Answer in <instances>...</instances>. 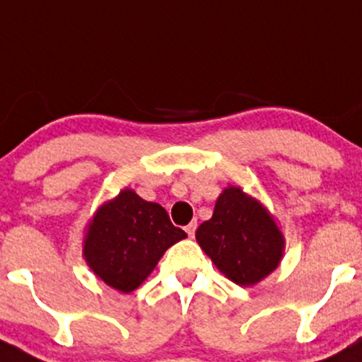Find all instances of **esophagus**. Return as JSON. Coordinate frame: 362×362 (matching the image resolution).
Segmentation results:
<instances>
[{
    "label": "esophagus",
    "mask_w": 362,
    "mask_h": 362,
    "mask_svg": "<svg viewBox=\"0 0 362 362\" xmlns=\"http://www.w3.org/2000/svg\"><path fill=\"white\" fill-rule=\"evenodd\" d=\"M196 228H197V223H190V225L185 228V230H187V233H188V238H192V239L196 238Z\"/></svg>",
    "instance_id": "34e87169"
}]
</instances>
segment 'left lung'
<instances>
[{"label":"left lung","mask_w":362,"mask_h":362,"mask_svg":"<svg viewBox=\"0 0 362 362\" xmlns=\"http://www.w3.org/2000/svg\"><path fill=\"white\" fill-rule=\"evenodd\" d=\"M196 239L228 279L250 286L277 268L283 235L270 214L241 188L219 196L212 219L197 228Z\"/></svg>","instance_id":"left-lung-1"}]
</instances>
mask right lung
<instances>
[{"instance_id":"1","label":"right lung","mask_w":362,"mask_h":362,"mask_svg":"<svg viewBox=\"0 0 362 362\" xmlns=\"http://www.w3.org/2000/svg\"><path fill=\"white\" fill-rule=\"evenodd\" d=\"M187 238L161 204L123 190L98 210L85 239V257L95 276L129 293L156 268L168 246Z\"/></svg>"}]
</instances>
